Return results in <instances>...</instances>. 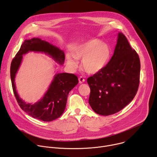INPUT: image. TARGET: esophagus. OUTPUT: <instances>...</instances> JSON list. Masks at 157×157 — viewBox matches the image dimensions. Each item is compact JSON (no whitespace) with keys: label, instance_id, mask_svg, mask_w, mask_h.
<instances>
[{"label":"esophagus","instance_id":"esophagus-1","mask_svg":"<svg viewBox=\"0 0 157 157\" xmlns=\"http://www.w3.org/2000/svg\"><path fill=\"white\" fill-rule=\"evenodd\" d=\"M85 81V79L82 77V76H81V77H79V83H82V82H84Z\"/></svg>","mask_w":157,"mask_h":157}]
</instances>
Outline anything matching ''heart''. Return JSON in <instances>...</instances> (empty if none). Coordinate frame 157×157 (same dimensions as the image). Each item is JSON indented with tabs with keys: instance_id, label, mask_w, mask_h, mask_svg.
Returning a JSON list of instances; mask_svg holds the SVG:
<instances>
[{
	"instance_id": "1",
	"label": "heart",
	"mask_w": 157,
	"mask_h": 157,
	"mask_svg": "<svg viewBox=\"0 0 157 157\" xmlns=\"http://www.w3.org/2000/svg\"><path fill=\"white\" fill-rule=\"evenodd\" d=\"M71 55L66 56L67 62L73 70L78 66V59H81L83 70L89 74H95L101 71L107 64L110 56L107 44L99 40L92 39L78 45Z\"/></svg>"
}]
</instances>
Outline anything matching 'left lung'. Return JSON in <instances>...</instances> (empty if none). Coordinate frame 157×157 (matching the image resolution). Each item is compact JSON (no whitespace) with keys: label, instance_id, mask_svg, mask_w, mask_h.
<instances>
[{"label":"left lung","instance_id":"obj_1","mask_svg":"<svg viewBox=\"0 0 157 157\" xmlns=\"http://www.w3.org/2000/svg\"><path fill=\"white\" fill-rule=\"evenodd\" d=\"M140 61L125 37L119 33L113 56L99 72L87 79L91 89L89 103L98 114L121 110L136 96L140 83Z\"/></svg>","mask_w":157,"mask_h":157}]
</instances>
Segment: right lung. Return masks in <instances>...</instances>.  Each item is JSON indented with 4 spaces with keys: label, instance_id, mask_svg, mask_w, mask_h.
<instances>
[{
    "label": "right lung",
    "instance_id": "obj_1",
    "mask_svg": "<svg viewBox=\"0 0 157 157\" xmlns=\"http://www.w3.org/2000/svg\"><path fill=\"white\" fill-rule=\"evenodd\" d=\"M41 52L51 56L56 61L63 64L64 61L63 51L52 45L48 42L38 38L25 40L12 61L10 78L13 91L16 100L27 114L38 120L50 122L59 117L65 109L68 95L78 83V78L74 74L58 73L55 76L47 93L34 104H27L21 99L15 89V76L20 65L22 55L29 52Z\"/></svg>",
    "mask_w": 157,
    "mask_h": 157
}]
</instances>
